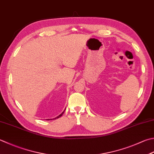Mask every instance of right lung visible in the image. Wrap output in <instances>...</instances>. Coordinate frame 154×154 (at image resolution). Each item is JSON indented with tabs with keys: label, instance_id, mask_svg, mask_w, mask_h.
<instances>
[{
	"label": "right lung",
	"instance_id": "right-lung-1",
	"mask_svg": "<svg viewBox=\"0 0 154 154\" xmlns=\"http://www.w3.org/2000/svg\"><path fill=\"white\" fill-rule=\"evenodd\" d=\"M64 111H63V112L61 113V114H60V115L58 116V117H55V118H54L53 119H57V118H59V117H61L62 116H63V113H64ZM53 119H51V120H52Z\"/></svg>",
	"mask_w": 154,
	"mask_h": 154
}]
</instances>
